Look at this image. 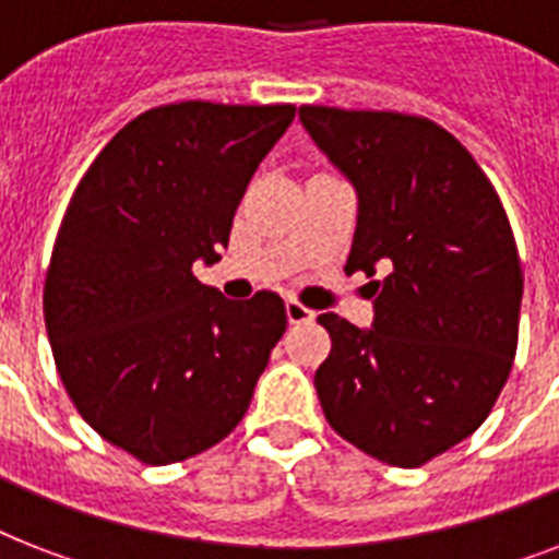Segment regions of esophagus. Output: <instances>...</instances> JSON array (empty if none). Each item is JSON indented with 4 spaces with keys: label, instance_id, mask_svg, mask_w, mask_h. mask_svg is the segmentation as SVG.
<instances>
[{
    "label": "esophagus",
    "instance_id": "esophagus-1",
    "mask_svg": "<svg viewBox=\"0 0 559 559\" xmlns=\"http://www.w3.org/2000/svg\"><path fill=\"white\" fill-rule=\"evenodd\" d=\"M313 310H307L305 305H298V301H293L289 298L287 301V319L289 324H305V322H313Z\"/></svg>",
    "mask_w": 559,
    "mask_h": 559
}]
</instances>
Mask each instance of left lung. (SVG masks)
Instances as JSON below:
<instances>
[{"instance_id":"obj_1","label":"left lung","mask_w":559,"mask_h":559,"mask_svg":"<svg viewBox=\"0 0 559 559\" xmlns=\"http://www.w3.org/2000/svg\"><path fill=\"white\" fill-rule=\"evenodd\" d=\"M301 124L357 191L345 270L373 275L368 331L319 316L333 348L316 391L357 450L420 467L469 438L508 382L522 266L502 200L467 147L429 118L301 107Z\"/></svg>"}]
</instances>
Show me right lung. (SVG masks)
<instances>
[{
    "label": "right lung",
    "mask_w": 559,
    "mask_h": 559,
    "mask_svg": "<svg viewBox=\"0 0 559 559\" xmlns=\"http://www.w3.org/2000/svg\"><path fill=\"white\" fill-rule=\"evenodd\" d=\"M293 118V104L147 109L74 188L43 289L48 342L83 420L144 464L223 441L287 331L275 293L240 305L200 284L193 263L219 261Z\"/></svg>",
    "instance_id": "add662e5"
}]
</instances>
